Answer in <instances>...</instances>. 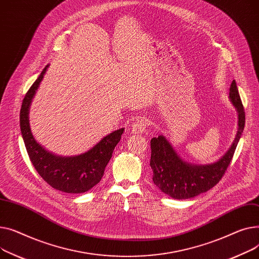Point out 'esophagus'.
<instances>
[{"mask_svg": "<svg viewBox=\"0 0 259 259\" xmlns=\"http://www.w3.org/2000/svg\"><path fill=\"white\" fill-rule=\"evenodd\" d=\"M147 127V120L144 117L137 119L132 125V132L135 134H142Z\"/></svg>", "mask_w": 259, "mask_h": 259, "instance_id": "esophagus-1", "label": "esophagus"}]
</instances>
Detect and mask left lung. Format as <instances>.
I'll return each mask as SVG.
<instances>
[{
    "instance_id": "left-lung-1",
    "label": "left lung",
    "mask_w": 259,
    "mask_h": 259,
    "mask_svg": "<svg viewBox=\"0 0 259 259\" xmlns=\"http://www.w3.org/2000/svg\"><path fill=\"white\" fill-rule=\"evenodd\" d=\"M229 97L238 112V130L231 147L218 162L192 165L182 160L162 135L150 140L153 181L162 192L177 200L191 199L214 187L224 177L245 127V109L235 80L230 85Z\"/></svg>"
}]
</instances>
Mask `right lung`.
Returning <instances> with one entry per match:
<instances>
[{"label":"right lung","mask_w":259,"mask_h":259,"mask_svg":"<svg viewBox=\"0 0 259 259\" xmlns=\"http://www.w3.org/2000/svg\"><path fill=\"white\" fill-rule=\"evenodd\" d=\"M46 66L37 79L27 91L20 113V124L25 146L30 161L38 175L54 189L67 193H82L101 181L105 166L112 158L113 150L121 139L124 128L105 136L93 148L75 157H59L40 146L30 131L29 106L35 91L47 70Z\"/></svg>","instance_id":"add662e5"}]
</instances>
